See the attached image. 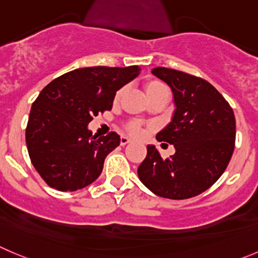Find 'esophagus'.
<instances>
[{
	"label": "esophagus",
	"mask_w": 258,
	"mask_h": 258,
	"mask_svg": "<svg viewBox=\"0 0 258 258\" xmlns=\"http://www.w3.org/2000/svg\"><path fill=\"white\" fill-rule=\"evenodd\" d=\"M131 142H132L131 139L126 138V137H121V138H120V144H121L122 147L126 146V144H129V143H131Z\"/></svg>",
	"instance_id": "1"
}]
</instances>
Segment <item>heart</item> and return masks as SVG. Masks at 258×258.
Masks as SVG:
<instances>
[{"instance_id": "b5f03b06", "label": "heart", "mask_w": 258, "mask_h": 258, "mask_svg": "<svg viewBox=\"0 0 258 258\" xmlns=\"http://www.w3.org/2000/svg\"><path fill=\"white\" fill-rule=\"evenodd\" d=\"M143 87L144 91H146V95L148 96V99L151 100V101L154 97L159 96L161 94L168 92L167 87H166V85H164L163 82H161V81L158 80H153V78L147 80L146 82H144ZM121 94L122 90L117 91L116 95H115V100H119ZM125 131H126V133L129 134V136L139 137L142 134V132H143V125H142V122L137 121V120H132V121H127L126 124H125Z\"/></svg>"}]
</instances>
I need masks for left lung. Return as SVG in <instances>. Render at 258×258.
Returning a JSON list of instances; mask_svg holds the SVG:
<instances>
[{
	"label": "left lung",
	"mask_w": 258,
	"mask_h": 258,
	"mask_svg": "<svg viewBox=\"0 0 258 258\" xmlns=\"http://www.w3.org/2000/svg\"><path fill=\"white\" fill-rule=\"evenodd\" d=\"M152 73L172 90V120L156 138L173 144L176 153L163 159L156 147L147 146L139 180L162 198L190 199L214 185L227 168L234 151V112L203 78L164 67Z\"/></svg>",
	"instance_id": "left-lung-1"
}]
</instances>
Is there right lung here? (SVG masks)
Masks as SVG:
<instances>
[{
	"label": "right lung",
	"mask_w": 258,
	"mask_h": 258,
	"mask_svg": "<svg viewBox=\"0 0 258 258\" xmlns=\"http://www.w3.org/2000/svg\"><path fill=\"white\" fill-rule=\"evenodd\" d=\"M139 71L138 66L78 68L43 88L29 115L26 147L31 163L50 187L76 191L99 177L120 137L114 132L92 136L87 125L111 110L116 91Z\"/></svg>",
	"instance_id": "right-lung-1"
}]
</instances>
